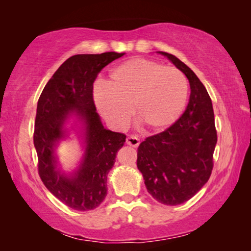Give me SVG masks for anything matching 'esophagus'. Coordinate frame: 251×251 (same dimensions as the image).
<instances>
[{"mask_svg":"<svg viewBox=\"0 0 251 251\" xmlns=\"http://www.w3.org/2000/svg\"><path fill=\"white\" fill-rule=\"evenodd\" d=\"M126 144L131 147H138L139 139L136 135H129L128 137L126 138Z\"/></svg>","mask_w":251,"mask_h":251,"instance_id":"1","label":"esophagus"}]
</instances>
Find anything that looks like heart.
Returning <instances> with one entry per match:
<instances>
[{
    "label": "heart",
    "mask_w": 251,
    "mask_h": 251,
    "mask_svg": "<svg viewBox=\"0 0 251 251\" xmlns=\"http://www.w3.org/2000/svg\"><path fill=\"white\" fill-rule=\"evenodd\" d=\"M188 83L181 72L146 58H133L110 72L107 86L95 90L94 100L105 120L116 127L129 122L131 108L148 130H163L185 108Z\"/></svg>",
    "instance_id": "heart-1"
}]
</instances>
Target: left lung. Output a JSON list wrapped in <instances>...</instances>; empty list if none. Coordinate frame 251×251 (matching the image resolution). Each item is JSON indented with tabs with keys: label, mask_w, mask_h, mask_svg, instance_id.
<instances>
[{
	"label": "left lung",
	"mask_w": 251,
	"mask_h": 251,
	"mask_svg": "<svg viewBox=\"0 0 251 251\" xmlns=\"http://www.w3.org/2000/svg\"><path fill=\"white\" fill-rule=\"evenodd\" d=\"M159 53L188 78L189 103L179 120L139 145L137 167L148 193L164 205L176 206L189 201L209 179L217 130L210 96L203 84L175 55Z\"/></svg>",
	"instance_id": "left-lung-1"
}]
</instances>
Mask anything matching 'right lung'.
I'll return each instance as SVG.
<instances>
[{
	"mask_svg": "<svg viewBox=\"0 0 251 251\" xmlns=\"http://www.w3.org/2000/svg\"><path fill=\"white\" fill-rule=\"evenodd\" d=\"M125 53L78 54L67 58L55 72L37 101L34 146L42 181L55 197L72 209L99 207L107 195V175L126 135L104 128L93 99V84L100 72ZM77 116L84 126L85 152L73 176L57 168L54 148L65 137L64 124Z\"/></svg>",
	"mask_w": 251,
	"mask_h": 251,
	"instance_id": "add662e5",
	"label": "right lung"
}]
</instances>
